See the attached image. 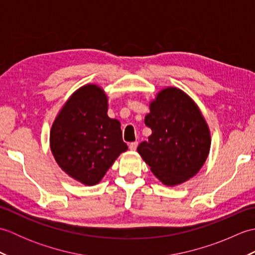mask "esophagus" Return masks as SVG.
<instances>
[{
    "mask_svg": "<svg viewBox=\"0 0 255 255\" xmlns=\"http://www.w3.org/2000/svg\"><path fill=\"white\" fill-rule=\"evenodd\" d=\"M137 147H138V142H137V141L131 142L130 144H129V149H130L131 151H136Z\"/></svg>",
    "mask_w": 255,
    "mask_h": 255,
    "instance_id": "34e87169",
    "label": "esophagus"
}]
</instances>
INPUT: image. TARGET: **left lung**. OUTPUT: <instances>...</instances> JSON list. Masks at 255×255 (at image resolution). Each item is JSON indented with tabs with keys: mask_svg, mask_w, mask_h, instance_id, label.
Segmentation results:
<instances>
[{
	"mask_svg": "<svg viewBox=\"0 0 255 255\" xmlns=\"http://www.w3.org/2000/svg\"><path fill=\"white\" fill-rule=\"evenodd\" d=\"M149 108L144 124L152 133L137 151L160 182L180 185L196 175L208 158L207 122L192 97L174 86L162 89Z\"/></svg>",
	"mask_w": 255,
	"mask_h": 255,
	"instance_id": "1",
	"label": "left lung"
}]
</instances>
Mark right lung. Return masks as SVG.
<instances>
[{
    "instance_id": "right-lung-1",
    "label": "right lung",
    "mask_w": 255,
    "mask_h": 255,
    "mask_svg": "<svg viewBox=\"0 0 255 255\" xmlns=\"http://www.w3.org/2000/svg\"><path fill=\"white\" fill-rule=\"evenodd\" d=\"M107 111L104 89L85 84L64 103L50 129V150L58 165L86 186L100 183L128 149L121 123L108 117Z\"/></svg>"
}]
</instances>
